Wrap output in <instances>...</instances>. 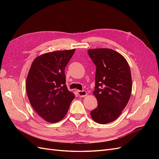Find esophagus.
Instances as JSON below:
<instances>
[{
	"mask_svg": "<svg viewBox=\"0 0 159 159\" xmlns=\"http://www.w3.org/2000/svg\"><path fill=\"white\" fill-rule=\"evenodd\" d=\"M77 93L80 96V97H85V96L87 95V92L83 90V91H80V90H78L77 91Z\"/></svg>",
	"mask_w": 159,
	"mask_h": 159,
	"instance_id": "34e87169",
	"label": "esophagus"
}]
</instances>
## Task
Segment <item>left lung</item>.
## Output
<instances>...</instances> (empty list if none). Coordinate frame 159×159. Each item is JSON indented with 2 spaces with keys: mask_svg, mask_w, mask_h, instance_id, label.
<instances>
[{
  "mask_svg": "<svg viewBox=\"0 0 159 159\" xmlns=\"http://www.w3.org/2000/svg\"><path fill=\"white\" fill-rule=\"evenodd\" d=\"M88 53L96 66L93 93L98 103L91 116L98 123H109L119 117L130 99L131 70L125 58L113 50L89 49Z\"/></svg>",
  "mask_w": 159,
  "mask_h": 159,
  "instance_id": "left-lung-1",
  "label": "left lung"
}]
</instances>
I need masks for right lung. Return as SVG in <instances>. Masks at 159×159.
<instances>
[{
	"mask_svg": "<svg viewBox=\"0 0 159 159\" xmlns=\"http://www.w3.org/2000/svg\"><path fill=\"white\" fill-rule=\"evenodd\" d=\"M75 50L55 51L38 56L28 72V99L36 112L48 122L61 121L75 98L67 88L65 75V68Z\"/></svg>",
	"mask_w": 159,
	"mask_h": 159,
	"instance_id": "obj_1",
	"label": "right lung"
}]
</instances>
